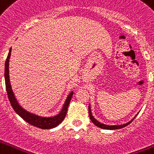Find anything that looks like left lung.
<instances>
[{"label":"left lung","mask_w":154,"mask_h":154,"mask_svg":"<svg viewBox=\"0 0 154 154\" xmlns=\"http://www.w3.org/2000/svg\"><path fill=\"white\" fill-rule=\"evenodd\" d=\"M89 116H90V119H91V121L93 122V124H95L96 126L98 127V128H100L103 129H107V130H116V129H119V128H123L124 127L128 126V124H130L132 122V120L136 118V116H135L134 118L131 120V121H129L128 123H127V124H121V125H106V124H101L100 122H98V120H96L92 116V113H91V109H90V106L89 105Z\"/></svg>","instance_id":"obj_1"}]
</instances>
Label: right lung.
<instances>
[{"mask_svg":"<svg viewBox=\"0 0 154 154\" xmlns=\"http://www.w3.org/2000/svg\"><path fill=\"white\" fill-rule=\"evenodd\" d=\"M10 55H11V48L9 49V52L8 54V56H7L5 64V87H6L8 98H9V100L10 102L12 107L14 108L15 112L20 117H22L25 121L27 122L28 124H31L33 126L37 127L38 128L50 129L56 127L57 125H59L65 118L67 110H68V107H69V103L71 101L73 92H71L69 94L66 101H65V103H64V106H63V108H62L61 111L57 116L47 118V117H41V116H36V115H34V114L28 112V111H26L23 108H22V106H20V105L18 104L17 100H16V98H15L13 90L11 89L9 75V62Z\"/></svg>","mask_w":154,"mask_h":154,"instance_id":"add662e5","label":"right lung"}]
</instances>
